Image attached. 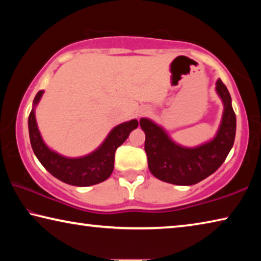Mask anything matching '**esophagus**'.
<instances>
[{"mask_svg": "<svg viewBox=\"0 0 261 261\" xmlns=\"http://www.w3.org/2000/svg\"><path fill=\"white\" fill-rule=\"evenodd\" d=\"M144 114H145V113H140V114H139V116H141V115H144Z\"/></svg>", "mask_w": 261, "mask_h": 261, "instance_id": "1", "label": "esophagus"}]
</instances>
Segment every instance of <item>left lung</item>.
<instances>
[{
    "instance_id": "left-lung-1",
    "label": "left lung",
    "mask_w": 261,
    "mask_h": 261,
    "mask_svg": "<svg viewBox=\"0 0 261 261\" xmlns=\"http://www.w3.org/2000/svg\"><path fill=\"white\" fill-rule=\"evenodd\" d=\"M216 92L224 106L222 121L215 138L198 147L180 146L161 126L141 118L148 168L156 178L176 185H193L208 177L226 160L235 141L236 115L228 88L221 79L216 82Z\"/></svg>"
}]
</instances>
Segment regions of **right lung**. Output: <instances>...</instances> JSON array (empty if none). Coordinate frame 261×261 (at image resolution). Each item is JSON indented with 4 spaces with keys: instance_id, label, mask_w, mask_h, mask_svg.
I'll return each mask as SVG.
<instances>
[{
    "instance_id": "1",
    "label": "right lung",
    "mask_w": 261,
    "mask_h": 261,
    "mask_svg": "<svg viewBox=\"0 0 261 261\" xmlns=\"http://www.w3.org/2000/svg\"><path fill=\"white\" fill-rule=\"evenodd\" d=\"M43 91H39L33 100V108L29 116L31 146L41 165L62 182L74 187H90L103 182L114 170L115 152L124 143L130 132L137 129L138 121L131 120L115 126L102 145L86 156L70 159L51 151L43 143L35 121L34 108L40 101Z\"/></svg>"
}]
</instances>
